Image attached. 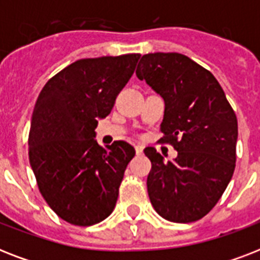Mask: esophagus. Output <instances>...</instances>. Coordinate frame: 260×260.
Segmentation results:
<instances>
[{
    "label": "esophagus",
    "mask_w": 260,
    "mask_h": 260,
    "mask_svg": "<svg viewBox=\"0 0 260 260\" xmlns=\"http://www.w3.org/2000/svg\"><path fill=\"white\" fill-rule=\"evenodd\" d=\"M135 150H136V154L142 155L143 150H144V148H143V146H136V147H135Z\"/></svg>",
    "instance_id": "34e87169"
}]
</instances>
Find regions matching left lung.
<instances>
[{
    "label": "left lung",
    "mask_w": 260,
    "mask_h": 260,
    "mask_svg": "<svg viewBox=\"0 0 260 260\" xmlns=\"http://www.w3.org/2000/svg\"><path fill=\"white\" fill-rule=\"evenodd\" d=\"M136 75L165 101L162 142L178 156L165 162L152 147L147 178L150 201L159 216L193 222L212 210L234 175L238 118L210 71L177 52L143 55Z\"/></svg>",
    "instance_id": "8db88e82"
}]
</instances>
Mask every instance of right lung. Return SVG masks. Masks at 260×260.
<instances>
[{"label":"right lung","instance_id":"add662e5","mask_svg":"<svg viewBox=\"0 0 260 260\" xmlns=\"http://www.w3.org/2000/svg\"><path fill=\"white\" fill-rule=\"evenodd\" d=\"M140 55L81 59L40 91L30 120L29 163L40 193L64 221L89 226L113 212L135 148L126 142L101 147L98 120L113 108Z\"/></svg>","mask_w":260,"mask_h":260}]
</instances>
